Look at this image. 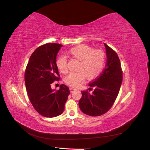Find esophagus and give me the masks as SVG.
Listing matches in <instances>:
<instances>
[{
    "label": "esophagus",
    "mask_w": 150,
    "mask_h": 150,
    "mask_svg": "<svg viewBox=\"0 0 150 150\" xmlns=\"http://www.w3.org/2000/svg\"><path fill=\"white\" fill-rule=\"evenodd\" d=\"M70 90L71 91V93H72V92H74V91H75L76 89H75V88H74V87H70Z\"/></svg>",
    "instance_id": "obj_1"
}]
</instances>
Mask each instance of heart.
Returning <instances> with one entry per match:
<instances>
[{
	"label": "heart",
	"instance_id": "b5f03b06",
	"mask_svg": "<svg viewBox=\"0 0 150 150\" xmlns=\"http://www.w3.org/2000/svg\"><path fill=\"white\" fill-rule=\"evenodd\" d=\"M68 54L79 61L76 67L78 71L70 73L64 79V82L69 86H79L86 76L89 79L97 77L105 67L106 55L101 50H94L89 46L80 45L69 50ZM56 64L57 69L61 73H67L66 57L61 56L57 57Z\"/></svg>",
	"mask_w": 150,
	"mask_h": 150
}]
</instances>
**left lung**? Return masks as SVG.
Listing matches in <instances>:
<instances>
[{
    "label": "left lung",
    "instance_id": "8db88e82",
    "mask_svg": "<svg viewBox=\"0 0 150 150\" xmlns=\"http://www.w3.org/2000/svg\"><path fill=\"white\" fill-rule=\"evenodd\" d=\"M107 61L105 69L98 78L89 83V91L82 92L79 102L80 110L92 117L100 116L111 108L116 99L122 82V71L117 54L105 43Z\"/></svg>",
    "mask_w": 150,
    "mask_h": 150
}]
</instances>
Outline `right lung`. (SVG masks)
Returning <instances> with one entry per match:
<instances>
[{"label": "right lung", "instance_id": "1", "mask_svg": "<svg viewBox=\"0 0 150 150\" xmlns=\"http://www.w3.org/2000/svg\"><path fill=\"white\" fill-rule=\"evenodd\" d=\"M63 45L47 43L35 50L30 56L25 74L28 96L33 108L45 117H55L63 112L70 92L61 84L59 90L51 89V84L59 80L56 56Z\"/></svg>", "mask_w": 150, "mask_h": 150}]
</instances>
